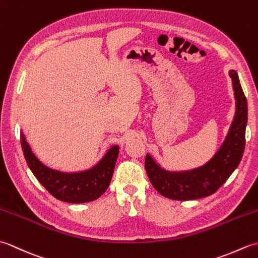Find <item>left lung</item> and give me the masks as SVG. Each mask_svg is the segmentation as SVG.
Segmentation results:
<instances>
[{
    "instance_id": "obj_1",
    "label": "left lung",
    "mask_w": 258,
    "mask_h": 258,
    "mask_svg": "<svg viewBox=\"0 0 258 258\" xmlns=\"http://www.w3.org/2000/svg\"><path fill=\"white\" fill-rule=\"evenodd\" d=\"M228 74L232 79L236 109L225 140L210 161L189 171L172 172L161 167L154 158L146 154L147 176L158 193L169 200L190 201L212 195L226 182L242 160L247 124V101L236 71L229 70Z\"/></svg>"
}]
</instances>
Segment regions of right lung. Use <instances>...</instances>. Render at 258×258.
Segmentation results:
<instances>
[{
	"mask_svg": "<svg viewBox=\"0 0 258 258\" xmlns=\"http://www.w3.org/2000/svg\"><path fill=\"white\" fill-rule=\"evenodd\" d=\"M21 145L27 165L38 182L55 199L72 204L95 201L104 194L111 183L119 149L117 145L112 146L101 161L90 169L64 173L47 167L38 160L23 133L21 134Z\"/></svg>",
	"mask_w": 258,
	"mask_h": 258,
	"instance_id": "1",
	"label": "right lung"
}]
</instances>
